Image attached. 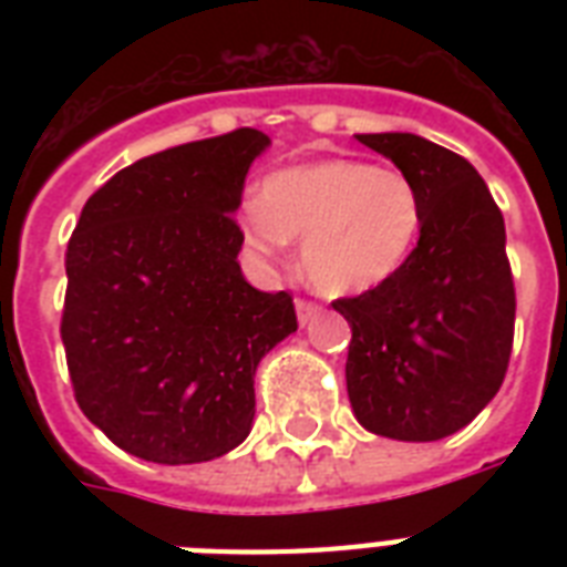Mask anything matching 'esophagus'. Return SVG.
<instances>
[{
  "label": "esophagus",
  "instance_id": "34e87169",
  "mask_svg": "<svg viewBox=\"0 0 567 567\" xmlns=\"http://www.w3.org/2000/svg\"><path fill=\"white\" fill-rule=\"evenodd\" d=\"M320 315V306L315 300H306V297H297V318L306 327L309 320H315Z\"/></svg>",
  "mask_w": 567,
  "mask_h": 567
}]
</instances>
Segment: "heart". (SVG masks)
<instances>
[{
  "instance_id": "b5f03b06",
  "label": "heart",
  "mask_w": 567,
  "mask_h": 567,
  "mask_svg": "<svg viewBox=\"0 0 567 567\" xmlns=\"http://www.w3.org/2000/svg\"><path fill=\"white\" fill-rule=\"evenodd\" d=\"M240 229L265 258H279L288 240L306 238L309 282L332 297H353L391 282L412 258L423 199L405 173L327 158L274 173L261 203L240 208Z\"/></svg>"
}]
</instances>
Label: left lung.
Returning a JSON list of instances; mask_svg holds the SVG:
<instances>
[{
  "instance_id": "obj_1",
  "label": "left lung",
  "mask_w": 567,
  "mask_h": 567,
  "mask_svg": "<svg viewBox=\"0 0 567 567\" xmlns=\"http://www.w3.org/2000/svg\"><path fill=\"white\" fill-rule=\"evenodd\" d=\"M355 137L417 185L423 229L391 282L332 302L353 329L347 394L364 430L439 441L483 412L509 368L515 282L503 214L462 155L409 132Z\"/></svg>"
}]
</instances>
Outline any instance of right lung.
I'll return each instance as SVG.
<instances>
[{
    "label": "right lung",
    "instance_id": "obj_1",
    "mask_svg": "<svg viewBox=\"0 0 567 567\" xmlns=\"http://www.w3.org/2000/svg\"><path fill=\"white\" fill-rule=\"evenodd\" d=\"M270 144L235 128L146 155L84 203L66 244L61 315L79 409L158 465L229 453L256 414L261 355L297 332L288 291L244 279L235 212Z\"/></svg>",
    "mask_w": 567,
    "mask_h": 567
}]
</instances>
